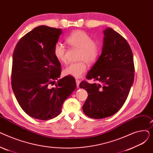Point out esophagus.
Wrapping results in <instances>:
<instances>
[{
    "label": "esophagus",
    "mask_w": 153,
    "mask_h": 153,
    "mask_svg": "<svg viewBox=\"0 0 153 153\" xmlns=\"http://www.w3.org/2000/svg\"><path fill=\"white\" fill-rule=\"evenodd\" d=\"M76 85H77V87L79 88V84H80V81L78 79L76 80Z\"/></svg>",
    "instance_id": "34e87169"
}]
</instances>
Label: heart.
<instances>
[{"mask_svg": "<svg viewBox=\"0 0 153 153\" xmlns=\"http://www.w3.org/2000/svg\"><path fill=\"white\" fill-rule=\"evenodd\" d=\"M66 43L71 46L79 49L78 59L81 61L72 63L64 69V74L74 78L81 77L87 69V63L92 64L97 60L99 54V47L97 43L94 41L92 37L82 30H76L66 37ZM53 53L59 62L65 63L66 48L58 42L53 47Z\"/></svg>", "mask_w": 153, "mask_h": 153, "instance_id": "b5f03b06", "label": "heart"}]
</instances>
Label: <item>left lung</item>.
I'll list each match as a JSON object with an SVG mask.
<instances>
[{
	"mask_svg": "<svg viewBox=\"0 0 153 153\" xmlns=\"http://www.w3.org/2000/svg\"><path fill=\"white\" fill-rule=\"evenodd\" d=\"M103 33L102 53L86 77L100 84L82 81L79 85L89 94L82 110L95 119L111 117L122 107L134 76L133 56L126 40L111 28Z\"/></svg>",
	"mask_w": 153,
	"mask_h": 153,
	"instance_id": "8db88e82",
	"label": "left lung"
}]
</instances>
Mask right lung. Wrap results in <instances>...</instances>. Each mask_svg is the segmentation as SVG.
I'll return each mask as SVG.
<instances>
[{"label":"right lung","instance_id":"right-lung-1","mask_svg":"<svg viewBox=\"0 0 153 153\" xmlns=\"http://www.w3.org/2000/svg\"><path fill=\"white\" fill-rule=\"evenodd\" d=\"M60 28L38 26L23 36L13 54L12 87L20 106L32 118L48 120L59 115L64 102L76 88L73 77L61 75L53 47ZM54 83L55 87L51 84Z\"/></svg>","mask_w":153,"mask_h":153}]
</instances>
